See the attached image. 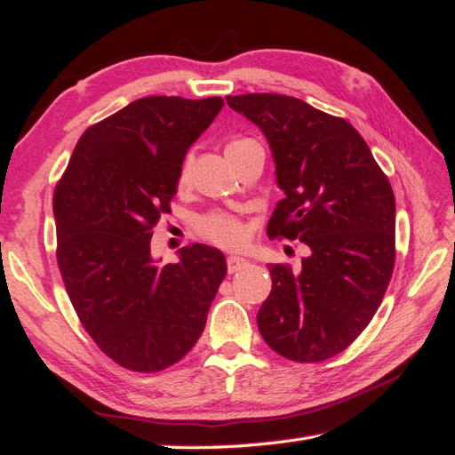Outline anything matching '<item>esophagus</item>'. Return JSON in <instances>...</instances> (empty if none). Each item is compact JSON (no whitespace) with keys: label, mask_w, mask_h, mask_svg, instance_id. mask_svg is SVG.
<instances>
[{"label":"esophagus","mask_w":455,"mask_h":455,"mask_svg":"<svg viewBox=\"0 0 455 455\" xmlns=\"http://www.w3.org/2000/svg\"><path fill=\"white\" fill-rule=\"evenodd\" d=\"M246 266H248V262H246L244 258H238V256H228L227 258L228 274H236V272H240V269L246 267Z\"/></svg>","instance_id":"esophagus-1"}]
</instances>
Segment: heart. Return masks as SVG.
Here are the masks:
<instances>
[{
    "label": "heart",
    "mask_w": 455,
    "mask_h": 455,
    "mask_svg": "<svg viewBox=\"0 0 455 455\" xmlns=\"http://www.w3.org/2000/svg\"><path fill=\"white\" fill-rule=\"evenodd\" d=\"M256 140L252 139H233L225 144V154L230 160L236 152L246 148L248 144ZM191 183V158H183L178 176H176V189L186 191ZM197 233L209 240V243L217 244L220 248H238L246 240V228L238 219L225 215V212H211V215L201 217L197 220Z\"/></svg>",
    "instance_id": "heart-1"
}]
</instances>
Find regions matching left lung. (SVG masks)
<instances>
[{
	"instance_id": "left-lung-1",
	"label": "left lung",
	"mask_w": 455,
	"mask_h": 455,
	"mask_svg": "<svg viewBox=\"0 0 455 455\" xmlns=\"http://www.w3.org/2000/svg\"><path fill=\"white\" fill-rule=\"evenodd\" d=\"M274 154L285 199L269 238L308 246L301 272L269 264L272 293L258 311L266 344L315 363L344 352L370 324L395 267V196L362 134L342 117L279 93L228 95Z\"/></svg>"
}]
</instances>
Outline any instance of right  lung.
Instances as JSON below:
<instances>
[{
  "instance_id": "1",
  "label": "right lung",
  "mask_w": 455,
  "mask_h": 455,
  "mask_svg": "<svg viewBox=\"0 0 455 455\" xmlns=\"http://www.w3.org/2000/svg\"><path fill=\"white\" fill-rule=\"evenodd\" d=\"M222 98L152 95L85 129L52 197L56 262L85 332L124 370L156 373L201 336L227 275L220 250L150 256L181 160L222 109Z\"/></svg>"
}]
</instances>
